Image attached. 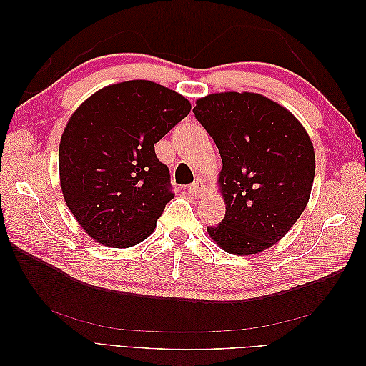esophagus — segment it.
Wrapping results in <instances>:
<instances>
[{"label": "esophagus", "instance_id": "esophagus-1", "mask_svg": "<svg viewBox=\"0 0 366 366\" xmlns=\"http://www.w3.org/2000/svg\"><path fill=\"white\" fill-rule=\"evenodd\" d=\"M187 192H189V195H192L193 198H198V197H201L204 193V184L201 182V181L193 182V184H190L189 187H187Z\"/></svg>", "mask_w": 366, "mask_h": 366}]
</instances>
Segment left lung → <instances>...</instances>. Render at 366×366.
Wrapping results in <instances>:
<instances>
[{
	"label": "left lung",
	"instance_id": "left-lung-1",
	"mask_svg": "<svg viewBox=\"0 0 366 366\" xmlns=\"http://www.w3.org/2000/svg\"><path fill=\"white\" fill-rule=\"evenodd\" d=\"M195 118L222 155L223 220L207 232L224 252L254 254L277 244L305 209L315 149L302 124L254 92H219L197 100Z\"/></svg>",
	"mask_w": 366,
	"mask_h": 366
}]
</instances>
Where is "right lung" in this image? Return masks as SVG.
<instances>
[{
    "label": "right lung",
    "mask_w": 366,
    "mask_h": 366,
    "mask_svg": "<svg viewBox=\"0 0 366 366\" xmlns=\"http://www.w3.org/2000/svg\"><path fill=\"white\" fill-rule=\"evenodd\" d=\"M190 108L162 84L132 80L97 91L69 119L59 143L61 190L99 244L127 248L154 231L174 198L154 144Z\"/></svg>",
    "instance_id": "right-lung-1"
}]
</instances>
